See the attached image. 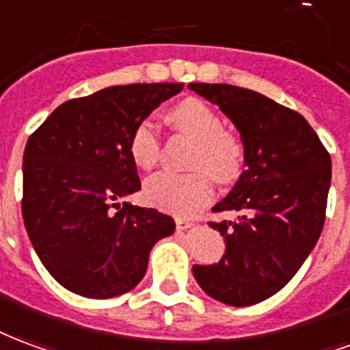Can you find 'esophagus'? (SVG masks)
Here are the masks:
<instances>
[{
    "label": "esophagus",
    "mask_w": 350,
    "mask_h": 350,
    "mask_svg": "<svg viewBox=\"0 0 350 350\" xmlns=\"http://www.w3.org/2000/svg\"><path fill=\"white\" fill-rule=\"evenodd\" d=\"M175 226H177L178 231H185V229L192 228L193 221L192 220H186V218H177V220H175Z\"/></svg>",
    "instance_id": "obj_1"
}]
</instances>
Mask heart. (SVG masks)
Returning a JSON list of instances; mask_svg holds the SVG:
<instances>
[{
	"instance_id": "1",
	"label": "heart",
	"mask_w": 350,
	"mask_h": 350,
	"mask_svg": "<svg viewBox=\"0 0 350 350\" xmlns=\"http://www.w3.org/2000/svg\"><path fill=\"white\" fill-rule=\"evenodd\" d=\"M170 119L183 134L196 139L190 165L203 167L190 173L160 172L145 183V198L152 205L175 214H192L211 201L213 177L228 185L239 177L244 160L241 139L224 130V119L200 98L177 104ZM130 158L142 170H152L160 160V136L150 119L139 121L129 142Z\"/></svg>"
}]
</instances>
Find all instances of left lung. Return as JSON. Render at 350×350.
Segmentation results:
<instances>
[{
    "instance_id": "1",
    "label": "left lung",
    "mask_w": 350,
    "mask_h": 350,
    "mask_svg": "<svg viewBox=\"0 0 350 350\" xmlns=\"http://www.w3.org/2000/svg\"><path fill=\"white\" fill-rule=\"evenodd\" d=\"M188 88L233 122L246 165L214 205L239 213L233 221H211L226 241V254L214 265H193V278L218 302L257 304L283 289L317 244L332 178L330 154L304 117L265 94L228 83Z\"/></svg>"
}]
</instances>
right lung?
Here are the masks:
<instances>
[{"label": "right lung", "mask_w": 350, "mask_h": 350, "mask_svg": "<svg viewBox=\"0 0 350 350\" xmlns=\"http://www.w3.org/2000/svg\"><path fill=\"white\" fill-rule=\"evenodd\" d=\"M183 83L113 85L53 109L24 150L25 231L40 262L80 297L111 298L142 282L172 216L119 200L142 188L130 134Z\"/></svg>", "instance_id": "obj_1"}]
</instances>
